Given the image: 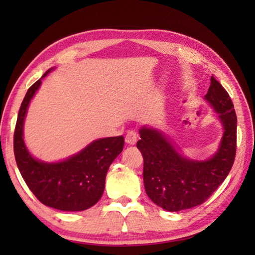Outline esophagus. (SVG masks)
<instances>
[{
  "instance_id": "esophagus-1",
  "label": "esophagus",
  "mask_w": 255,
  "mask_h": 255,
  "mask_svg": "<svg viewBox=\"0 0 255 255\" xmlns=\"http://www.w3.org/2000/svg\"><path fill=\"white\" fill-rule=\"evenodd\" d=\"M137 137L138 136H137L136 131L129 130L126 134V137H125V141H126V143H128V144L133 145V144H136V142H137Z\"/></svg>"
}]
</instances>
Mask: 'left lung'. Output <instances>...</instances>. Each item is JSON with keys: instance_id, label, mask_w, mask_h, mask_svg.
<instances>
[{"instance_id": "1", "label": "left lung", "mask_w": 255, "mask_h": 255, "mask_svg": "<svg viewBox=\"0 0 255 255\" xmlns=\"http://www.w3.org/2000/svg\"><path fill=\"white\" fill-rule=\"evenodd\" d=\"M205 101L217 113L223 136L216 152L196 160L182 153L161 129L142 126L137 148L143 156L145 193L159 207L180 211L203 204L223 183L232 167L237 147V116L227 91L214 77Z\"/></svg>"}]
</instances>
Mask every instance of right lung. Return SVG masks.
Returning a JSON list of instances; mask_svg holds the SVG:
<instances>
[{
	"label": "right lung",
	"instance_id": "obj_1",
	"mask_svg": "<svg viewBox=\"0 0 255 255\" xmlns=\"http://www.w3.org/2000/svg\"><path fill=\"white\" fill-rule=\"evenodd\" d=\"M51 68L32 84L21 103L14 133V154L27 186L48 207L63 211H82L101 199L107 171L122 153L124 137L93 140L78 153L56 162L35 158L24 141V123L30 101Z\"/></svg>",
	"mask_w": 255,
	"mask_h": 255
}]
</instances>
